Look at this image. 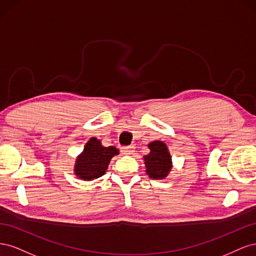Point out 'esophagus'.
<instances>
[{"label": "esophagus", "mask_w": 256, "mask_h": 256, "mask_svg": "<svg viewBox=\"0 0 256 256\" xmlns=\"http://www.w3.org/2000/svg\"><path fill=\"white\" fill-rule=\"evenodd\" d=\"M120 152L122 154H127L128 156V154H132L134 152V146H127V147H122Z\"/></svg>", "instance_id": "esophagus-1"}]
</instances>
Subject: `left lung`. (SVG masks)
<instances>
[{"label": "left lung", "instance_id": "left-lung-1", "mask_svg": "<svg viewBox=\"0 0 256 256\" xmlns=\"http://www.w3.org/2000/svg\"><path fill=\"white\" fill-rule=\"evenodd\" d=\"M148 148L150 154L143 157L146 174L152 180H164L173 166L166 144L162 141H152L148 144Z\"/></svg>", "mask_w": 256, "mask_h": 256}]
</instances>
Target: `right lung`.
Segmentation results:
<instances>
[{
	"label": "right lung",
	"mask_w": 256,
	"mask_h": 256,
	"mask_svg": "<svg viewBox=\"0 0 256 256\" xmlns=\"http://www.w3.org/2000/svg\"><path fill=\"white\" fill-rule=\"evenodd\" d=\"M118 154L116 147H104L98 138H90L76 159L74 173L82 180H94L106 174L111 159Z\"/></svg>",
	"instance_id": "1"
}]
</instances>
